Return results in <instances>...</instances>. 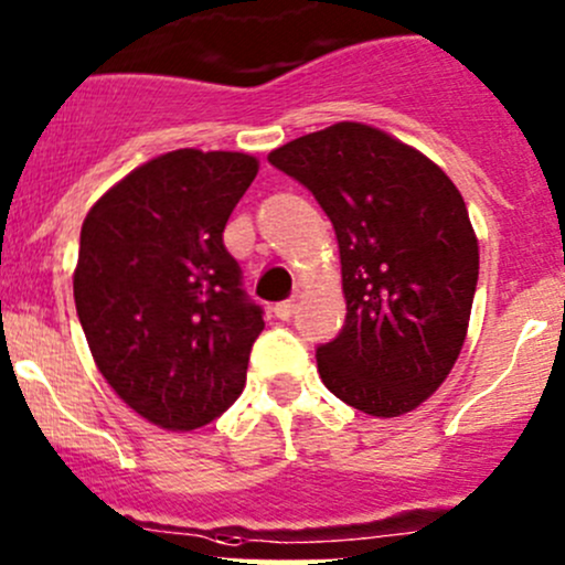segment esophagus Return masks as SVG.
<instances>
[{
    "label": "esophagus",
    "mask_w": 565,
    "mask_h": 565,
    "mask_svg": "<svg viewBox=\"0 0 565 565\" xmlns=\"http://www.w3.org/2000/svg\"><path fill=\"white\" fill-rule=\"evenodd\" d=\"M295 308H297V302H295V300L276 302V306H273V316H276V319H281V321H289V319H292Z\"/></svg>",
    "instance_id": "obj_1"
}]
</instances>
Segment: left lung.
<instances>
[{"instance_id":"left-lung-1","label":"left lung","mask_w":565,"mask_h":565,"mask_svg":"<svg viewBox=\"0 0 565 565\" xmlns=\"http://www.w3.org/2000/svg\"><path fill=\"white\" fill-rule=\"evenodd\" d=\"M330 216L345 324L316 349L324 386L356 411H415L454 370L472 313L480 246L450 177L364 122H334L268 154Z\"/></svg>"}]
</instances>
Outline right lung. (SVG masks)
Instances as JSON below:
<instances>
[{"instance_id":"add662e5","label":"right lung","mask_w":565,"mask_h":565,"mask_svg":"<svg viewBox=\"0 0 565 565\" xmlns=\"http://www.w3.org/2000/svg\"><path fill=\"white\" fill-rule=\"evenodd\" d=\"M257 171L246 152L158 154L83 222L74 306L93 362L160 429H201L244 392L265 321L222 233Z\"/></svg>"}]
</instances>
